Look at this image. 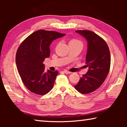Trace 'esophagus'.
<instances>
[{
  "label": "esophagus",
  "mask_w": 127,
  "mask_h": 127,
  "mask_svg": "<svg viewBox=\"0 0 127 127\" xmlns=\"http://www.w3.org/2000/svg\"><path fill=\"white\" fill-rule=\"evenodd\" d=\"M63 72L64 73H65V74H70V73H71V72H69V71H68V70H64Z\"/></svg>",
  "instance_id": "1"
}]
</instances>
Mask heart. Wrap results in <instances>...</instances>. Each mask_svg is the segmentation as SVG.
Here are the masks:
<instances>
[{
  "mask_svg": "<svg viewBox=\"0 0 127 127\" xmlns=\"http://www.w3.org/2000/svg\"><path fill=\"white\" fill-rule=\"evenodd\" d=\"M73 42H81L80 41H79L78 40L75 39V38H72V39L69 40V44L70 43H73Z\"/></svg>",
  "mask_w": 127,
  "mask_h": 127,
  "instance_id": "heart-1",
  "label": "heart"
}]
</instances>
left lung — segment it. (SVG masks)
Returning <instances> with one entry per match:
<instances>
[{
  "label": "left lung",
  "mask_w": 127,
  "mask_h": 127,
  "mask_svg": "<svg viewBox=\"0 0 127 127\" xmlns=\"http://www.w3.org/2000/svg\"><path fill=\"white\" fill-rule=\"evenodd\" d=\"M76 32L87 40L86 64L89 69L74 88L81 94H90L101 86L109 73L111 62L110 50L105 41L94 32L89 30Z\"/></svg>",
  "instance_id": "left-lung-1"
}]
</instances>
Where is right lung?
<instances>
[{
  "mask_svg": "<svg viewBox=\"0 0 127 127\" xmlns=\"http://www.w3.org/2000/svg\"><path fill=\"white\" fill-rule=\"evenodd\" d=\"M53 31L39 30L23 41L17 49L16 63L19 74L27 89L33 93L44 95L53 89L58 72H44L43 62L50 54L54 40L65 35Z\"/></svg>",
  "mask_w": 127,
  "mask_h": 127,
  "instance_id": "1",
  "label": "right lung"
}]
</instances>
